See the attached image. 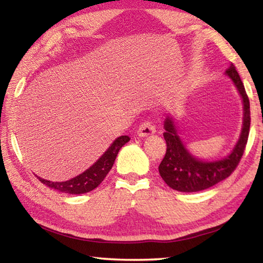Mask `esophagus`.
Returning <instances> with one entry per match:
<instances>
[{
    "label": "esophagus",
    "mask_w": 263,
    "mask_h": 263,
    "mask_svg": "<svg viewBox=\"0 0 263 263\" xmlns=\"http://www.w3.org/2000/svg\"><path fill=\"white\" fill-rule=\"evenodd\" d=\"M137 132L140 137H146V136L153 135V133H155V126L151 121H144L140 124L139 127H138Z\"/></svg>",
    "instance_id": "1"
}]
</instances>
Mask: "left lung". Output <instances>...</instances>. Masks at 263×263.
<instances>
[{
    "instance_id": "8db88e82",
    "label": "left lung",
    "mask_w": 263,
    "mask_h": 263,
    "mask_svg": "<svg viewBox=\"0 0 263 263\" xmlns=\"http://www.w3.org/2000/svg\"><path fill=\"white\" fill-rule=\"evenodd\" d=\"M226 75L232 79L243 101V126L240 139L232 153L217 161H202L194 158L182 144L173 119L167 118L164 122L163 133L167 144V151L159 166V173L168 186L183 193H194L210 188L220 181L228 179L241 160L246 148L249 126H251V110L249 99L245 90L243 83L237 69L231 64L226 69Z\"/></svg>"
}]
</instances>
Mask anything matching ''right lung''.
I'll return each instance as SVG.
<instances>
[{
	"label": "right lung",
	"instance_id": "obj_1",
	"mask_svg": "<svg viewBox=\"0 0 263 263\" xmlns=\"http://www.w3.org/2000/svg\"><path fill=\"white\" fill-rule=\"evenodd\" d=\"M128 140H130V138L127 136H122L117 138V139L112 142V145L108 148V151H106V152L102 155L90 168L87 169L86 172L78 175L77 177H74L72 180L65 182H51L41 179V177H38V179L42 183L46 184L52 189L59 190L61 193L73 195L89 193V191L95 189L96 186H99L102 183V181L104 180L106 174H108L110 169L112 168L119 149H121Z\"/></svg>",
	"mask_w": 263,
	"mask_h": 263
}]
</instances>
